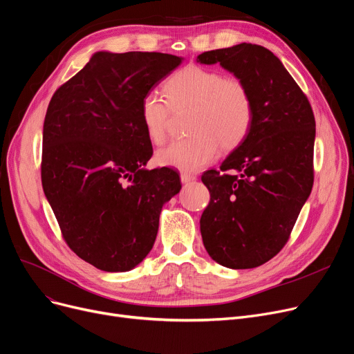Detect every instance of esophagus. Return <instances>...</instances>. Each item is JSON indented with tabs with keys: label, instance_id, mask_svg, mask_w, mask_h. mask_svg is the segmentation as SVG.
Returning <instances> with one entry per match:
<instances>
[{
	"label": "esophagus",
	"instance_id": "1",
	"mask_svg": "<svg viewBox=\"0 0 354 354\" xmlns=\"http://www.w3.org/2000/svg\"><path fill=\"white\" fill-rule=\"evenodd\" d=\"M196 178L194 175H189V174H180V182L182 183H189V182H194Z\"/></svg>",
	"mask_w": 354,
	"mask_h": 354
}]
</instances>
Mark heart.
<instances>
[{"mask_svg":"<svg viewBox=\"0 0 354 354\" xmlns=\"http://www.w3.org/2000/svg\"><path fill=\"white\" fill-rule=\"evenodd\" d=\"M172 109L192 106L188 139L176 140L156 153L160 166L182 172H196L218 155V147L230 151L248 137L253 121L249 89L237 80L215 71L188 65L172 73L163 85ZM156 91L140 102V118L147 139L160 145L166 136L169 106Z\"/></svg>","mask_w":354,"mask_h":354,"instance_id":"obj_1","label":"heart"}]
</instances>
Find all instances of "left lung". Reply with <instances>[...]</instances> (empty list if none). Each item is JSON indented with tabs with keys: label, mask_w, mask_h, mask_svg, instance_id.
Wrapping results in <instances>:
<instances>
[{
	"label": "left lung",
	"mask_w": 354,
	"mask_h": 354,
	"mask_svg": "<svg viewBox=\"0 0 354 354\" xmlns=\"http://www.w3.org/2000/svg\"><path fill=\"white\" fill-rule=\"evenodd\" d=\"M198 64L233 73L249 89L253 121L220 171L201 180L211 199L199 220L204 248L228 269H252L278 254L308 199L314 174L311 105L281 60L240 43L198 55Z\"/></svg>",
	"instance_id": "left-lung-1"
}]
</instances>
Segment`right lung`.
Listing matches in <instances>:
<instances>
[{"instance_id":"add662e5","label":"right lung","mask_w":354,"mask_h":354,"mask_svg":"<svg viewBox=\"0 0 354 354\" xmlns=\"http://www.w3.org/2000/svg\"><path fill=\"white\" fill-rule=\"evenodd\" d=\"M156 52H95L50 100L41 183L69 248L104 272H129L156 240L162 207L179 194L153 155L140 118L147 92L182 64Z\"/></svg>"}]
</instances>
